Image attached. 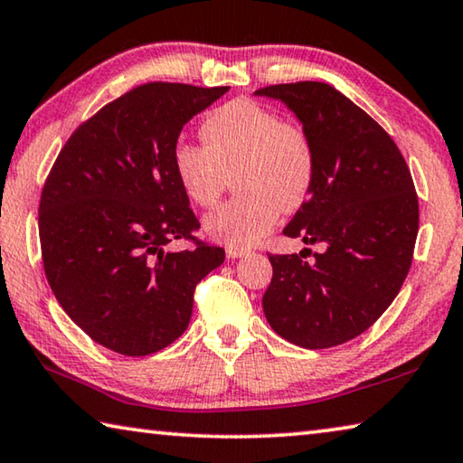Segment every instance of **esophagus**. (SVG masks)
<instances>
[{"mask_svg": "<svg viewBox=\"0 0 463 463\" xmlns=\"http://www.w3.org/2000/svg\"><path fill=\"white\" fill-rule=\"evenodd\" d=\"M247 253H249V249H245V247H237V245L226 247V257H229V260H237V257H242Z\"/></svg>", "mask_w": 463, "mask_h": 463, "instance_id": "esophagus-1", "label": "esophagus"}]
</instances>
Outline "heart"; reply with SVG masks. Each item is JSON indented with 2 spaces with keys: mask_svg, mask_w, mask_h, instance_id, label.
I'll return each instance as SVG.
<instances>
[{
  "mask_svg": "<svg viewBox=\"0 0 463 463\" xmlns=\"http://www.w3.org/2000/svg\"><path fill=\"white\" fill-rule=\"evenodd\" d=\"M203 145L177 140L171 161L195 206H214L229 175L237 198L206 216V232L231 245H250L276 224L279 210H298L317 177L310 132L253 99H232L200 127Z\"/></svg>",
  "mask_w": 463,
  "mask_h": 463,
  "instance_id": "heart-1",
  "label": "heart"
}]
</instances>
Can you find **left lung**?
Segmentation results:
<instances>
[{"label":"left lung","mask_w":463,"mask_h":463,"mask_svg":"<svg viewBox=\"0 0 463 463\" xmlns=\"http://www.w3.org/2000/svg\"><path fill=\"white\" fill-rule=\"evenodd\" d=\"M255 93L284 101L315 140V185L284 234L325 245L310 263V249L268 253L265 318L298 347H336L367 331L409 276L419 232L411 169L388 132L333 85L278 83Z\"/></svg>","instance_id":"obj_1"}]
</instances>
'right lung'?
Returning <instances> with one entry per match:
<instances>
[{
    "label": "right lung",
    "mask_w": 463,
    "mask_h": 463,
    "mask_svg": "<svg viewBox=\"0 0 463 463\" xmlns=\"http://www.w3.org/2000/svg\"><path fill=\"white\" fill-rule=\"evenodd\" d=\"M229 88L153 81L81 122L46 177L38 234L46 279L69 318L120 355H151L190 325L194 292L224 261L171 151L184 124ZM194 247L165 251L174 240Z\"/></svg>",
    "instance_id": "obj_1"
}]
</instances>
